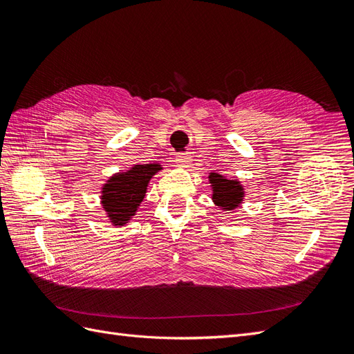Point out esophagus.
Returning a JSON list of instances; mask_svg holds the SVG:
<instances>
[{
  "mask_svg": "<svg viewBox=\"0 0 354 354\" xmlns=\"http://www.w3.org/2000/svg\"><path fill=\"white\" fill-rule=\"evenodd\" d=\"M190 162H192V156L189 153H181V155H177L176 158V164L180 168H187Z\"/></svg>",
  "mask_w": 354,
  "mask_h": 354,
  "instance_id": "34e87169",
  "label": "esophagus"
}]
</instances>
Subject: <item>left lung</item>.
Here are the masks:
<instances>
[{
  "label": "left lung",
  "instance_id": "left-lung-1",
  "mask_svg": "<svg viewBox=\"0 0 354 354\" xmlns=\"http://www.w3.org/2000/svg\"><path fill=\"white\" fill-rule=\"evenodd\" d=\"M208 178L212 189L214 205L223 211H234L242 205L245 190L239 180H229L218 173H209Z\"/></svg>",
  "mask_w": 354,
  "mask_h": 354
}]
</instances>
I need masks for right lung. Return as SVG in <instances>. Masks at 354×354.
Here are the masks:
<instances>
[{
	"label": "right lung",
	"mask_w": 354,
	"mask_h": 354,
	"mask_svg": "<svg viewBox=\"0 0 354 354\" xmlns=\"http://www.w3.org/2000/svg\"><path fill=\"white\" fill-rule=\"evenodd\" d=\"M162 169L158 162L133 165L124 173H116L102 186L100 203L112 226H125L136 216L146 196L149 181Z\"/></svg>",
	"instance_id": "right-lung-1"
}]
</instances>
